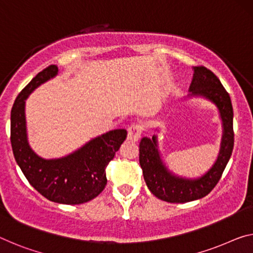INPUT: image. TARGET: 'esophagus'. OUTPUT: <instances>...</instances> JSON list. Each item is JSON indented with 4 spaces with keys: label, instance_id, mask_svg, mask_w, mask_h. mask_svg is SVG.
<instances>
[{
    "label": "esophagus",
    "instance_id": "obj_1",
    "mask_svg": "<svg viewBox=\"0 0 253 253\" xmlns=\"http://www.w3.org/2000/svg\"><path fill=\"white\" fill-rule=\"evenodd\" d=\"M142 133V126L139 124H131L127 129V140L131 141H138L139 138L141 137Z\"/></svg>",
    "mask_w": 253,
    "mask_h": 253
}]
</instances>
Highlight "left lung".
<instances>
[{
    "label": "left lung",
    "instance_id": "8db88e82",
    "mask_svg": "<svg viewBox=\"0 0 253 253\" xmlns=\"http://www.w3.org/2000/svg\"><path fill=\"white\" fill-rule=\"evenodd\" d=\"M189 98L201 97L217 107L223 126L220 149L216 162L199 177H182L167 169L158 149V137L142 138L139 145V162L143 178L150 192L158 199L172 204H183L201 199L215 188L230 161L234 146L233 107L228 92L218 78L205 67H193Z\"/></svg>",
    "mask_w": 253,
    "mask_h": 253
}]
</instances>
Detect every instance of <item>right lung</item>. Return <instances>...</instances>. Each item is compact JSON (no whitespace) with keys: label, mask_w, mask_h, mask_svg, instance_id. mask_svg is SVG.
<instances>
[{"label":"right lung","mask_w":253,"mask_h":253,"mask_svg":"<svg viewBox=\"0 0 253 253\" xmlns=\"http://www.w3.org/2000/svg\"><path fill=\"white\" fill-rule=\"evenodd\" d=\"M59 73L49 65L33 78L14 100L11 110V145L15 162L32 186L53 203L79 205L94 199L107 183L106 166L126 138V130L116 129L98 135L73 153L45 159L28 142L26 99L42 84Z\"/></svg>","instance_id":"1"}]
</instances>
